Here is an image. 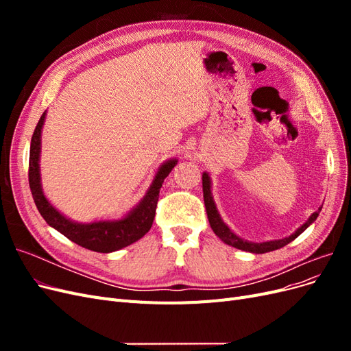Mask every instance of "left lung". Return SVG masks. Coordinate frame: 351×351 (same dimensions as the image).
I'll return each instance as SVG.
<instances>
[{"instance_id": "left-lung-1", "label": "left lung", "mask_w": 351, "mask_h": 351, "mask_svg": "<svg viewBox=\"0 0 351 351\" xmlns=\"http://www.w3.org/2000/svg\"><path fill=\"white\" fill-rule=\"evenodd\" d=\"M202 187H204V200H205V208H206V214H208L210 228L214 230L215 234L222 241L230 244V246L240 249V250H246V252H250V253H267V252H272V250L284 247L285 244H289L290 241H293L294 239L299 237L302 232L317 218V215H319V212L322 209V206H321L316 212H313L311 218L307 219L300 228H297V231H294L293 234L289 236V237L281 239V240L265 241V243H252V241H246V240L240 239L239 236H236L234 232H232L228 228V226H226V222L221 219L218 210H217V206H215L214 197H212V193H210V178L206 173H204V176H202Z\"/></svg>"}]
</instances>
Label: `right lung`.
Segmentation results:
<instances>
[{
	"label": "right lung",
	"mask_w": 351,
	"mask_h": 351,
	"mask_svg": "<svg viewBox=\"0 0 351 351\" xmlns=\"http://www.w3.org/2000/svg\"><path fill=\"white\" fill-rule=\"evenodd\" d=\"M45 114L40 115V119L35 127L34 136L30 141V155H29V186L32 196H34L35 205L48 224L60 231L62 236L74 241L79 246L89 249L98 253H110L120 250L129 244L142 239L147 231L151 230L155 218L156 204L159 197V189L162 187L164 178L171 173L176 167L177 159H169L165 164L159 167L154 182L147 190L142 202L133 210L129 212L121 219L115 221H97L89 224H79V222L70 221L64 215L52 206L48 199L44 196L40 186V174H39V155H40V133L42 125L45 121Z\"/></svg>",
	"instance_id": "1"
}]
</instances>
